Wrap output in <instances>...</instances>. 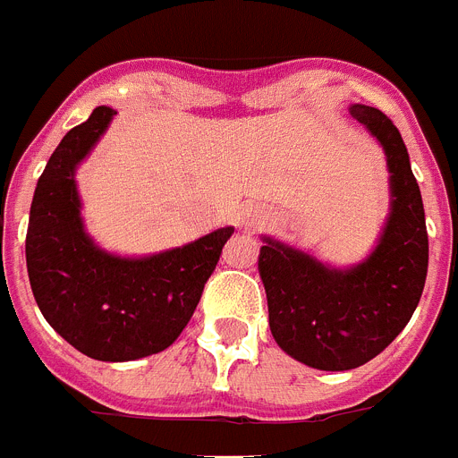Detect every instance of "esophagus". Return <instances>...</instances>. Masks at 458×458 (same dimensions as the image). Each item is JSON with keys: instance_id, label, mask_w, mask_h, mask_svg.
I'll return each instance as SVG.
<instances>
[{"instance_id": "34e87169", "label": "esophagus", "mask_w": 458, "mask_h": 458, "mask_svg": "<svg viewBox=\"0 0 458 458\" xmlns=\"http://www.w3.org/2000/svg\"><path fill=\"white\" fill-rule=\"evenodd\" d=\"M238 220H241V226L248 229V232H259L264 226V215L257 213V210H243Z\"/></svg>"}]
</instances>
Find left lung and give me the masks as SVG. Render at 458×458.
Instances as JSON below:
<instances>
[{
	"label": "left lung",
	"instance_id": "8db88e82",
	"mask_svg": "<svg viewBox=\"0 0 458 458\" xmlns=\"http://www.w3.org/2000/svg\"><path fill=\"white\" fill-rule=\"evenodd\" d=\"M349 112L384 147L391 173V208L377 245L362 262L339 269L262 236L257 259L276 344L325 372L360 368L379 356L410 323L428 271L424 201L400 131L377 107L351 105Z\"/></svg>",
	"mask_w": 458,
	"mask_h": 458
}]
</instances>
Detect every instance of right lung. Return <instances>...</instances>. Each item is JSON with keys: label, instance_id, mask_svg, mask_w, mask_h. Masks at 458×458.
Here are the masks:
<instances>
[{"label": "right lung", "instance_id": "add662e5", "mask_svg": "<svg viewBox=\"0 0 458 458\" xmlns=\"http://www.w3.org/2000/svg\"><path fill=\"white\" fill-rule=\"evenodd\" d=\"M102 105L60 140L34 189L25 259L41 316L84 356L126 362L168 349L189 323L233 226L145 257L105 250L86 232L79 164L105 135Z\"/></svg>", "mask_w": 458, "mask_h": 458}]
</instances>
